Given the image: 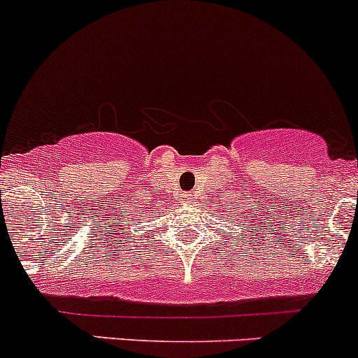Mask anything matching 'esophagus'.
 <instances>
[{
	"label": "esophagus",
	"mask_w": 358,
	"mask_h": 358,
	"mask_svg": "<svg viewBox=\"0 0 358 358\" xmlns=\"http://www.w3.org/2000/svg\"><path fill=\"white\" fill-rule=\"evenodd\" d=\"M196 197H197L196 192H190V194H187V196H185V201L187 202H192L194 199H196Z\"/></svg>",
	"instance_id": "1"
}]
</instances>
